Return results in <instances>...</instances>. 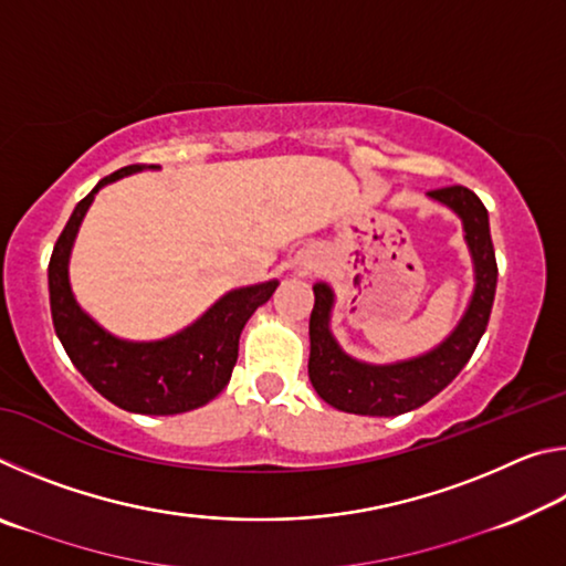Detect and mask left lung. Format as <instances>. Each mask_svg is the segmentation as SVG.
I'll use <instances>...</instances> for the list:
<instances>
[{
  "instance_id": "obj_1",
  "label": "left lung",
  "mask_w": 566,
  "mask_h": 566,
  "mask_svg": "<svg viewBox=\"0 0 566 566\" xmlns=\"http://www.w3.org/2000/svg\"><path fill=\"white\" fill-rule=\"evenodd\" d=\"M429 197L447 205L464 224V239L474 262V294L457 329L415 359L395 364H367L344 354L329 332L334 292L327 284H314V310L310 317V379L317 395L334 409L349 415L397 417L427 405L452 381L472 357L490 324L496 292V256L490 234V214L472 189L444 187Z\"/></svg>"
}]
</instances>
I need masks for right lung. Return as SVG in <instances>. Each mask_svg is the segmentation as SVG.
Returning <instances> with one entry per match:
<instances>
[{
    "label": "right lung",
    "instance_id": "obj_1",
    "mask_svg": "<svg viewBox=\"0 0 566 566\" xmlns=\"http://www.w3.org/2000/svg\"><path fill=\"white\" fill-rule=\"evenodd\" d=\"M139 169L145 167L129 165L104 177L74 207L50 260L52 322L74 367L104 399L137 415H181L205 407L229 385L239 354V334L280 282L272 280L232 290L209 306L195 324L167 339L127 342L104 332L74 300L70 254L94 195L109 181ZM149 169H155V165Z\"/></svg>",
    "mask_w": 566,
    "mask_h": 566
}]
</instances>
